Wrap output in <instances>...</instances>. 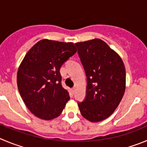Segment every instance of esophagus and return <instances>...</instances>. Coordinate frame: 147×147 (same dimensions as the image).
Masks as SVG:
<instances>
[{
  "label": "esophagus",
  "instance_id": "34e87169",
  "mask_svg": "<svg viewBox=\"0 0 147 147\" xmlns=\"http://www.w3.org/2000/svg\"><path fill=\"white\" fill-rule=\"evenodd\" d=\"M75 90H76V88L75 87H74V88H72V92H75Z\"/></svg>",
  "mask_w": 147,
  "mask_h": 147
}]
</instances>
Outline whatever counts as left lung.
<instances>
[{
  "instance_id": "1",
  "label": "left lung",
  "mask_w": 147,
  "mask_h": 147,
  "mask_svg": "<svg viewBox=\"0 0 147 147\" xmlns=\"http://www.w3.org/2000/svg\"><path fill=\"white\" fill-rule=\"evenodd\" d=\"M87 77L86 99L78 103L82 116L93 123L109 117L125 90L121 57L105 41L95 38L75 43Z\"/></svg>"
}]
</instances>
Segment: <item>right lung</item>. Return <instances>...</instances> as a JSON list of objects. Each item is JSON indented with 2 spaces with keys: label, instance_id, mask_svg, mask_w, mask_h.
Listing matches in <instances>:
<instances>
[{
  "label": "right lung",
  "instance_id": "1",
  "mask_svg": "<svg viewBox=\"0 0 147 147\" xmlns=\"http://www.w3.org/2000/svg\"><path fill=\"white\" fill-rule=\"evenodd\" d=\"M77 52L73 42L43 39L29 50L17 72V86L29 110L38 118L59 117L69 100L62 87L60 68Z\"/></svg>",
  "mask_w": 147,
  "mask_h": 147
}]
</instances>
